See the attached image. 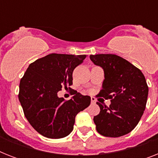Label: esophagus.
I'll list each match as a JSON object with an SVG mask.
<instances>
[{"instance_id": "esophagus-1", "label": "esophagus", "mask_w": 158, "mask_h": 158, "mask_svg": "<svg viewBox=\"0 0 158 158\" xmlns=\"http://www.w3.org/2000/svg\"><path fill=\"white\" fill-rule=\"evenodd\" d=\"M91 102L92 103H96V100H95V98H91Z\"/></svg>"}]
</instances>
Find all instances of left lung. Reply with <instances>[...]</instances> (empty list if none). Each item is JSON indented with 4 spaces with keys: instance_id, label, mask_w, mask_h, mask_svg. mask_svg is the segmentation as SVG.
<instances>
[{
    "instance_id": "1",
    "label": "left lung",
    "mask_w": 158,
    "mask_h": 158,
    "mask_svg": "<svg viewBox=\"0 0 158 158\" xmlns=\"http://www.w3.org/2000/svg\"><path fill=\"white\" fill-rule=\"evenodd\" d=\"M94 64L104 70L105 79L99 97L110 99L109 106L100 107L94 117L97 131L105 137L117 138L131 132L146 107L148 87L139 69L114 54L90 55Z\"/></svg>"
}]
</instances>
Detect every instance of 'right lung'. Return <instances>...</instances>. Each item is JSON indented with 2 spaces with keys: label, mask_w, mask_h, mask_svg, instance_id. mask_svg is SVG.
<instances>
[{
  "label": "right lung",
  "mask_w": 158,
  "mask_h": 158,
  "mask_svg": "<svg viewBox=\"0 0 158 158\" xmlns=\"http://www.w3.org/2000/svg\"><path fill=\"white\" fill-rule=\"evenodd\" d=\"M86 55L49 54L29 64L19 83V100L26 119L44 137L60 139L73 130L75 116L91 98L74 90L69 100L58 98L62 87L73 84V71Z\"/></svg>",
  "instance_id": "right-lung-1"
}]
</instances>
